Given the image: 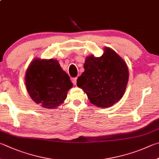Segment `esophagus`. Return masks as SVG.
Here are the masks:
<instances>
[{
  "instance_id": "34e87169",
  "label": "esophagus",
  "mask_w": 159,
  "mask_h": 159,
  "mask_svg": "<svg viewBox=\"0 0 159 159\" xmlns=\"http://www.w3.org/2000/svg\"><path fill=\"white\" fill-rule=\"evenodd\" d=\"M76 80H77V78H73L71 79V82L74 85H76Z\"/></svg>"
}]
</instances>
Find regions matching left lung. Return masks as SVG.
Returning a JSON list of instances; mask_svg holds the SVG:
<instances>
[{
	"label": "left lung",
	"mask_w": 159,
	"mask_h": 159,
	"mask_svg": "<svg viewBox=\"0 0 159 159\" xmlns=\"http://www.w3.org/2000/svg\"><path fill=\"white\" fill-rule=\"evenodd\" d=\"M101 57H86L85 71L77 79V86L87 94L91 103L108 108L122 99L129 80L126 62L112 48L105 47Z\"/></svg>",
	"instance_id": "1"
}]
</instances>
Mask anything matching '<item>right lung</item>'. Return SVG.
Returning a JSON list of instances; mask_svg holds the SVG:
<instances>
[{
	"label": "right lung",
	"instance_id": "right-lung-1",
	"mask_svg": "<svg viewBox=\"0 0 159 159\" xmlns=\"http://www.w3.org/2000/svg\"><path fill=\"white\" fill-rule=\"evenodd\" d=\"M27 91L33 102L43 108H56L73 87L69 75L57 60H33L25 76Z\"/></svg>",
	"mask_w": 159,
	"mask_h": 159
}]
</instances>
